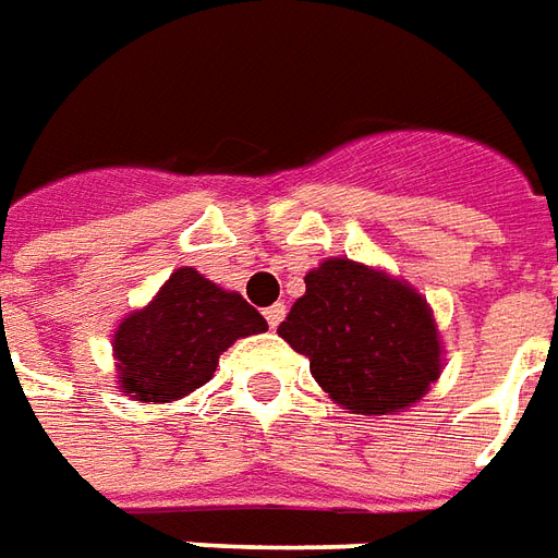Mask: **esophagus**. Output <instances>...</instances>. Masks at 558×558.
<instances>
[{
    "label": "esophagus",
    "mask_w": 558,
    "mask_h": 558,
    "mask_svg": "<svg viewBox=\"0 0 558 558\" xmlns=\"http://www.w3.org/2000/svg\"><path fill=\"white\" fill-rule=\"evenodd\" d=\"M263 314H266V323H268V326L278 328L280 323H283V316H287V307H283V304H271V307H266Z\"/></svg>",
    "instance_id": "esophagus-1"
}]
</instances>
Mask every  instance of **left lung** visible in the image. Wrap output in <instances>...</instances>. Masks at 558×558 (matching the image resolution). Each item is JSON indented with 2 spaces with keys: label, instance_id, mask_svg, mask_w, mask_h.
<instances>
[{
  "label": "left lung",
  "instance_id": "obj_1",
  "mask_svg": "<svg viewBox=\"0 0 558 558\" xmlns=\"http://www.w3.org/2000/svg\"><path fill=\"white\" fill-rule=\"evenodd\" d=\"M304 287L278 335L311 359L314 379L343 410L391 415L439 379L436 326L412 287L338 256Z\"/></svg>",
  "mask_w": 558,
  "mask_h": 558
}]
</instances>
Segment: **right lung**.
<instances>
[{
	"mask_svg": "<svg viewBox=\"0 0 558 558\" xmlns=\"http://www.w3.org/2000/svg\"><path fill=\"white\" fill-rule=\"evenodd\" d=\"M266 328L263 314L239 292L220 290L194 268H179L155 302L116 331L119 383L134 400L170 403L208 383L235 340Z\"/></svg>",
	"mask_w": 558,
	"mask_h": 558,
	"instance_id": "1",
	"label": "right lung"
}]
</instances>
